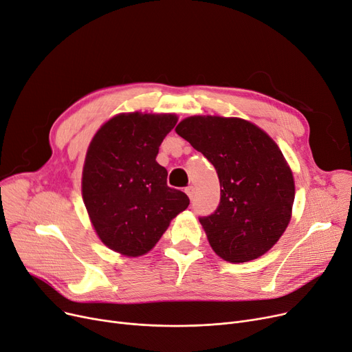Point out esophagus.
Returning a JSON list of instances; mask_svg holds the SVG:
<instances>
[{
  "mask_svg": "<svg viewBox=\"0 0 352 352\" xmlns=\"http://www.w3.org/2000/svg\"><path fill=\"white\" fill-rule=\"evenodd\" d=\"M185 192H186V195L189 196V199H193V196H195V188H193V186H188V188L185 189Z\"/></svg>",
  "mask_w": 352,
  "mask_h": 352,
  "instance_id": "obj_1",
  "label": "esophagus"
}]
</instances>
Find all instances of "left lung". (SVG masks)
I'll use <instances>...</instances> for the list:
<instances>
[{"label": "left lung", "mask_w": 352, "mask_h": 352, "mask_svg": "<svg viewBox=\"0 0 352 352\" xmlns=\"http://www.w3.org/2000/svg\"><path fill=\"white\" fill-rule=\"evenodd\" d=\"M176 133L214 166L219 177V206L199 217L212 249L233 263L262 256L285 232L295 197L292 172L276 143L235 117H188Z\"/></svg>", "instance_id": "1"}]
</instances>
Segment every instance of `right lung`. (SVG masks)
Wrapping results in <instances>:
<instances>
[{
	"label": "right lung",
	"mask_w": 352,
	"mask_h": 352,
	"mask_svg": "<svg viewBox=\"0 0 352 352\" xmlns=\"http://www.w3.org/2000/svg\"><path fill=\"white\" fill-rule=\"evenodd\" d=\"M175 114H119L93 138L82 167V200L97 235L126 256L147 254L189 197L167 186L156 162Z\"/></svg>",
	"instance_id": "obj_1"
}]
</instances>
